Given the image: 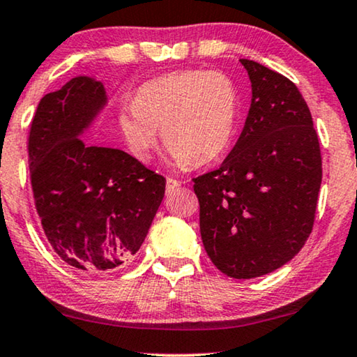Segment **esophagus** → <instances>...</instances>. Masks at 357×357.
<instances>
[{"label":"esophagus","instance_id":"1","mask_svg":"<svg viewBox=\"0 0 357 357\" xmlns=\"http://www.w3.org/2000/svg\"><path fill=\"white\" fill-rule=\"evenodd\" d=\"M179 185H181L179 181L173 179V178H167V192H168V194H172L174 189L179 188Z\"/></svg>","mask_w":357,"mask_h":357}]
</instances>
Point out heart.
Here are the masks:
<instances>
[{
	"instance_id": "b5f03b06",
	"label": "heart",
	"mask_w": 357,
	"mask_h": 357,
	"mask_svg": "<svg viewBox=\"0 0 357 357\" xmlns=\"http://www.w3.org/2000/svg\"><path fill=\"white\" fill-rule=\"evenodd\" d=\"M238 110V89L220 70H183L157 77L136 89L132 105L119 110V130L128 152L147 163L158 135L173 163L202 167L231 146Z\"/></svg>"
}]
</instances>
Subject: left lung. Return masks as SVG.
Returning <instances> with one entry per match:
<instances>
[{
  "mask_svg": "<svg viewBox=\"0 0 357 357\" xmlns=\"http://www.w3.org/2000/svg\"><path fill=\"white\" fill-rule=\"evenodd\" d=\"M241 62L252 82L245 126L221 167L192 181L211 263L229 278L253 279L289 263L310 237L322 158L295 83L255 61Z\"/></svg>",
  "mask_w": 357,
  "mask_h": 357,
  "instance_id": "8db88e82",
  "label": "left lung"
}]
</instances>
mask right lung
Returning <instances> with one entry per match:
<instances>
[{
    "instance_id": "obj_1",
    "label": "right lung",
    "mask_w": 357,
    "mask_h": 357,
    "mask_svg": "<svg viewBox=\"0 0 357 357\" xmlns=\"http://www.w3.org/2000/svg\"><path fill=\"white\" fill-rule=\"evenodd\" d=\"M100 82L77 77L40 100L29 132L35 208L56 255L89 274L130 261L165 194L163 176L83 131L105 105Z\"/></svg>"
}]
</instances>
